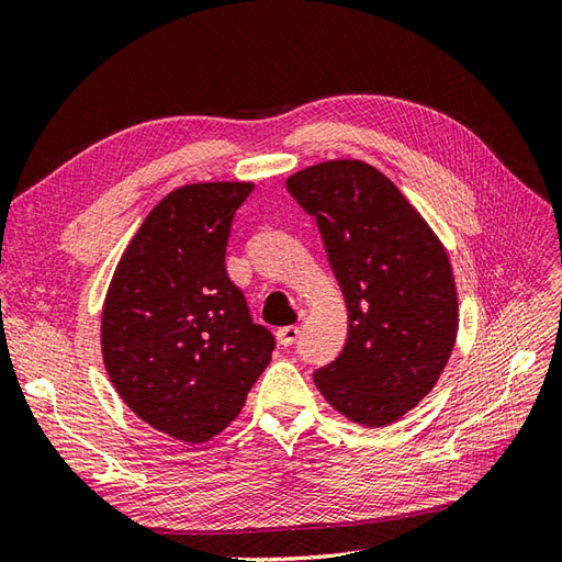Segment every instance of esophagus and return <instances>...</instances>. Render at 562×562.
<instances>
[{
  "label": "esophagus",
  "mask_w": 562,
  "mask_h": 562,
  "mask_svg": "<svg viewBox=\"0 0 562 562\" xmlns=\"http://www.w3.org/2000/svg\"><path fill=\"white\" fill-rule=\"evenodd\" d=\"M297 337H300L297 326H283V328L277 330V339H279V345H283V347H293L297 342Z\"/></svg>",
  "instance_id": "esophagus-1"
}]
</instances>
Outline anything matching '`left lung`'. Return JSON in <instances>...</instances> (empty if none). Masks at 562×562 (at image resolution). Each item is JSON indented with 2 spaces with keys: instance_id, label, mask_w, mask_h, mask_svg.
I'll list each match as a JSON object with an SVG mask.
<instances>
[{
  "instance_id": "8db88e82",
  "label": "left lung",
  "mask_w": 562,
  "mask_h": 562,
  "mask_svg": "<svg viewBox=\"0 0 562 562\" xmlns=\"http://www.w3.org/2000/svg\"><path fill=\"white\" fill-rule=\"evenodd\" d=\"M285 190L316 217L349 314L345 349L314 370V382L351 422L384 427L429 394L452 353L457 293L446 248L363 161L310 166Z\"/></svg>"
}]
</instances>
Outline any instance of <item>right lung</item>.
Returning a JSON list of instances; mask_svg holds the SVG:
<instances>
[{
  "label": "right lung",
  "mask_w": 562,
  "mask_h": 562,
  "mask_svg": "<svg viewBox=\"0 0 562 562\" xmlns=\"http://www.w3.org/2000/svg\"><path fill=\"white\" fill-rule=\"evenodd\" d=\"M252 182H196L164 196L133 236L103 307V361L131 411L184 443L241 413L277 339L252 323L225 269Z\"/></svg>",
  "instance_id": "1"
}]
</instances>
